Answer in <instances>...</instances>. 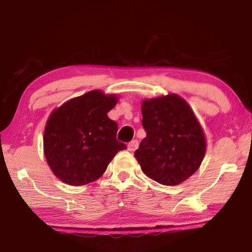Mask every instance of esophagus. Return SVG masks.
Wrapping results in <instances>:
<instances>
[{
    "label": "esophagus",
    "mask_w": 252,
    "mask_h": 252,
    "mask_svg": "<svg viewBox=\"0 0 252 252\" xmlns=\"http://www.w3.org/2000/svg\"><path fill=\"white\" fill-rule=\"evenodd\" d=\"M138 147H139L138 140H133V141H131L129 144H127V150L133 152L136 150V149H138Z\"/></svg>",
    "instance_id": "34e87169"
}]
</instances>
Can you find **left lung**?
Returning a JSON list of instances; mask_svg holds the SVG:
<instances>
[{"instance_id": "obj_1", "label": "left lung", "mask_w": 252, "mask_h": 252, "mask_svg": "<svg viewBox=\"0 0 252 252\" xmlns=\"http://www.w3.org/2000/svg\"><path fill=\"white\" fill-rule=\"evenodd\" d=\"M141 110L147 136L135 159L155 181L180 185L201 165L207 149L202 126L188 102L174 93L144 99Z\"/></svg>"}]
</instances>
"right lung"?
Returning <instances> with one entry per match:
<instances>
[{"instance_id": "right-lung-1", "label": "right lung", "mask_w": 252, "mask_h": 252, "mask_svg": "<svg viewBox=\"0 0 252 252\" xmlns=\"http://www.w3.org/2000/svg\"><path fill=\"white\" fill-rule=\"evenodd\" d=\"M117 94L93 90L66 101L51 112L43 134L46 162L66 185L84 186L99 179L126 146L117 140L118 125L108 112Z\"/></svg>"}]
</instances>
